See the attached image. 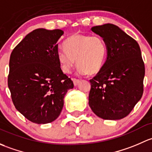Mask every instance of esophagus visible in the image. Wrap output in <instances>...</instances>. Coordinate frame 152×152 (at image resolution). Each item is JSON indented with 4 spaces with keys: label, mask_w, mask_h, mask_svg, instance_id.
<instances>
[{
    "label": "esophagus",
    "mask_w": 152,
    "mask_h": 152,
    "mask_svg": "<svg viewBox=\"0 0 152 152\" xmlns=\"http://www.w3.org/2000/svg\"><path fill=\"white\" fill-rule=\"evenodd\" d=\"M72 80H73V83H74V85L75 86H77L78 83L80 82V80L76 79V78H73Z\"/></svg>",
    "instance_id": "obj_1"
}]
</instances>
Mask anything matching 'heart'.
<instances>
[{
	"label": "heart",
	"instance_id": "b5f03b06",
	"mask_svg": "<svg viewBox=\"0 0 152 152\" xmlns=\"http://www.w3.org/2000/svg\"><path fill=\"white\" fill-rule=\"evenodd\" d=\"M65 49L58 50L57 57L64 73H69L77 63L80 75L99 72L104 63L107 47L99 35L75 34L64 42Z\"/></svg>",
	"mask_w": 152,
	"mask_h": 152
}]
</instances>
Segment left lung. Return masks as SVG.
<instances>
[{"instance_id": "8db88e82", "label": "left lung", "mask_w": 152, "mask_h": 152, "mask_svg": "<svg viewBox=\"0 0 152 152\" xmlns=\"http://www.w3.org/2000/svg\"><path fill=\"white\" fill-rule=\"evenodd\" d=\"M103 39L107 58L90 80L88 104L99 118L118 120L129 114L143 93L145 66L137 42L113 24L94 26Z\"/></svg>"}]
</instances>
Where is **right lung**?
<instances>
[{
    "instance_id": "add662e5",
    "label": "right lung",
    "mask_w": 152,
    "mask_h": 152,
    "mask_svg": "<svg viewBox=\"0 0 152 152\" xmlns=\"http://www.w3.org/2000/svg\"><path fill=\"white\" fill-rule=\"evenodd\" d=\"M60 29L38 28L29 33L11 53L8 86L16 109L32 122L55 121L64 98L74 84L64 74L57 57Z\"/></svg>"
}]
</instances>
